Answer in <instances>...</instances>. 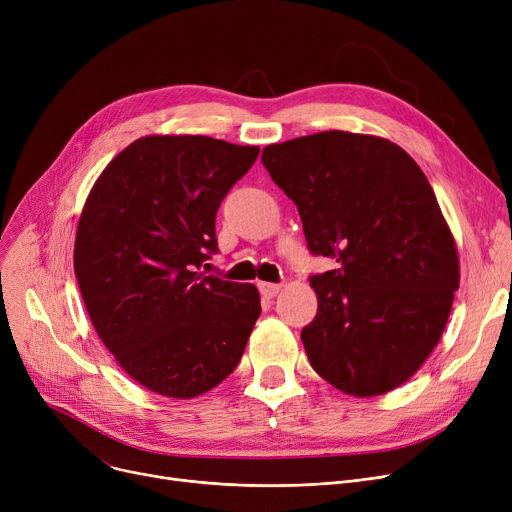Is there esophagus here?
<instances>
[{"label":"esophagus","mask_w":512,"mask_h":512,"mask_svg":"<svg viewBox=\"0 0 512 512\" xmlns=\"http://www.w3.org/2000/svg\"><path fill=\"white\" fill-rule=\"evenodd\" d=\"M280 290H282V286H280V284H272V282H259V292L263 294L265 299H274Z\"/></svg>","instance_id":"1"}]
</instances>
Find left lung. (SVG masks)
Here are the masks:
<instances>
[{
	"instance_id": "8db88e82",
	"label": "left lung",
	"mask_w": 512,
	"mask_h": 512,
	"mask_svg": "<svg viewBox=\"0 0 512 512\" xmlns=\"http://www.w3.org/2000/svg\"><path fill=\"white\" fill-rule=\"evenodd\" d=\"M294 201L309 251L336 261L311 278V367L359 398L405 384L442 338L459 290L454 236L415 159L396 143L326 130L261 153Z\"/></svg>"
}]
</instances>
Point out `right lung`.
<instances>
[{
	"label": "right lung",
	"mask_w": 512,
	"mask_h": 512,
	"mask_svg": "<svg viewBox=\"0 0 512 512\" xmlns=\"http://www.w3.org/2000/svg\"><path fill=\"white\" fill-rule=\"evenodd\" d=\"M255 145L149 134L105 166L80 213L74 274L91 324L147 390L195 398L236 369L261 313L257 286L199 274L215 213Z\"/></svg>",
	"instance_id": "right-lung-1"
}]
</instances>
